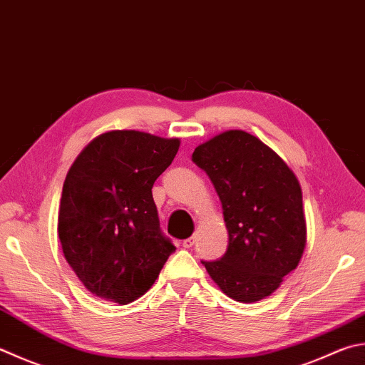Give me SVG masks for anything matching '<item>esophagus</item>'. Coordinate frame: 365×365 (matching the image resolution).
<instances>
[{
  "label": "esophagus",
  "mask_w": 365,
  "mask_h": 365,
  "mask_svg": "<svg viewBox=\"0 0 365 365\" xmlns=\"http://www.w3.org/2000/svg\"><path fill=\"white\" fill-rule=\"evenodd\" d=\"M194 245H195V238L194 237H190V238L184 240V242H182V246L185 247V250H189V247H192Z\"/></svg>",
  "instance_id": "obj_1"
}]
</instances>
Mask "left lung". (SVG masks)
<instances>
[{
	"mask_svg": "<svg viewBox=\"0 0 365 365\" xmlns=\"http://www.w3.org/2000/svg\"><path fill=\"white\" fill-rule=\"evenodd\" d=\"M222 205L229 245L202 262L227 297L254 304L272 295L297 268L307 245L302 187L287 163L243 130H227L192 154Z\"/></svg>",
	"mask_w": 365,
	"mask_h": 365,
	"instance_id": "1",
	"label": "left lung"
}]
</instances>
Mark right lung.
Here are the masks:
<instances>
[{
	"label": "right lung",
	"mask_w": 365,
	"mask_h": 365,
	"mask_svg": "<svg viewBox=\"0 0 365 365\" xmlns=\"http://www.w3.org/2000/svg\"><path fill=\"white\" fill-rule=\"evenodd\" d=\"M180 144L111 130L95 136L68 170L58 208L61 251L97 297L120 305L140 299L176 250L160 232L153 185Z\"/></svg>",
	"instance_id": "1"
}]
</instances>
